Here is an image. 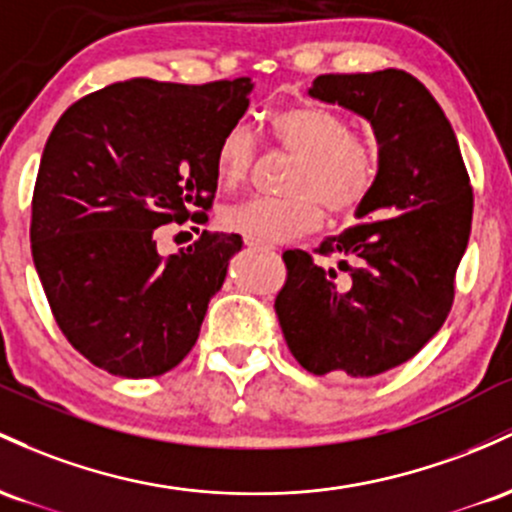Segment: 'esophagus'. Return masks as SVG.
<instances>
[{
  "label": "esophagus",
  "mask_w": 512,
  "mask_h": 512,
  "mask_svg": "<svg viewBox=\"0 0 512 512\" xmlns=\"http://www.w3.org/2000/svg\"><path fill=\"white\" fill-rule=\"evenodd\" d=\"M244 244H246V249H251V251H268V246L266 244H258V241L244 239Z\"/></svg>",
  "instance_id": "34e87169"
}]
</instances>
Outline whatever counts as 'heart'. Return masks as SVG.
Listing matches in <instances>:
<instances>
[{
  "label": "heart",
  "instance_id": "obj_1",
  "mask_svg": "<svg viewBox=\"0 0 512 512\" xmlns=\"http://www.w3.org/2000/svg\"><path fill=\"white\" fill-rule=\"evenodd\" d=\"M275 147L295 157L287 176V198H251L220 210L222 229L258 244H280L314 232L321 208L331 217L353 215L372 191L377 145L350 130L348 120L314 103L280 108L268 118ZM256 162V137L232 125L215 149L217 179L234 188L249 179Z\"/></svg>",
  "mask_w": 512,
  "mask_h": 512
}]
</instances>
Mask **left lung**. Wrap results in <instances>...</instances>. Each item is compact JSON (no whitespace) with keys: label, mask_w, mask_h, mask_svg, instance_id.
<instances>
[{"label":"left lung","mask_w":512,"mask_h":512,"mask_svg":"<svg viewBox=\"0 0 512 512\" xmlns=\"http://www.w3.org/2000/svg\"><path fill=\"white\" fill-rule=\"evenodd\" d=\"M309 96L365 118L380 159L358 225L321 241L336 266L285 251L275 314L304 370L375 377L445 324L472 232V186L450 120L409 72L321 74Z\"/></svg>","instance_id":"1"}]
</instances>
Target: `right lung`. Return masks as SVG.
I'll return each instance as SVG.
<instances>
[{"label":"right lung","mask_w":512,"mask_h":512,"mask_svg":"<svg viewBox=\"0 0 512 512\" xmlns=\"http://www.w3.org/2000/svg\"><path fill=\"white\" fill-rule=\"evenodd\" d=\"M251 89L249 77L128 79L72 103L50 132L33 191V263L57 326L101 370L164 375L198 341L244 241L203 232L162 256L154 232L210 208L215 149Z\"/></svg>","instance_id":"add662e5"}]
</instances>
